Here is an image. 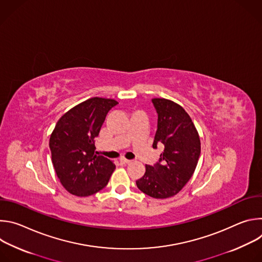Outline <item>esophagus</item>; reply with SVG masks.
I'll return each mask as SVG.
<instances>
[{
    "label": "esophagus",
    "instance_id": "obj_1",
    "mask_svg": "<svg viewBox=\"0 0 262 262\" xmlns=\"http://www.w3.org/2000/svg\"><path fill=\"white\" fill-rule=\"evenodd\" d=\"M119 163L121 164V165H126V164H129L130 163V161L129 160H126V159H120V161H119Z\"/></svg>",
    "mask_w": 262,
    "mask_h": 262
}]
</instances>
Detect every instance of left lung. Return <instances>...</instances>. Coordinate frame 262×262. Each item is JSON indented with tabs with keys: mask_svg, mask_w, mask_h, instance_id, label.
<instances>
[{
	"mask_svg": "<svg viewBox=\"0 0 262 262\" xmlns=\"http://www.w3.org/2000/svg\"><path fill=\"white\" fill-rule=\"evenodd\" d=\"M151 101L158 114L152 147L163 144L165 149L155 165H146L145 174L136 183L144 194L166 199L176 195L192 177L200 157V139L182 106L165 98Z\"/></svg>",
	"mask_w": 262,
	"mask_h": 262,
	"instance_id": "1",
	"label": "left lung"
}]
</instances>
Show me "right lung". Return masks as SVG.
I'll use <instances>...</instances> for the list:
<instances>
[{
	"label": "right lung",
	"mask_w": 262,
	"mask_h": 262,
	"mask_svg": "<svg viewBox=\"0 0 262 262\" xmlns=\"http://www.w3.org/2000/svg\"><path fill=\"white\" fill-rule=\"evenodd\" d=\"M116 104L114 99L93 97L69 110L57 122L50 139L52 161L70 194L87 197L107 184L115 165L96 156L95 141L108 111Z\"/></svg>",
	"instance_id": "1"
}]
</instances>
